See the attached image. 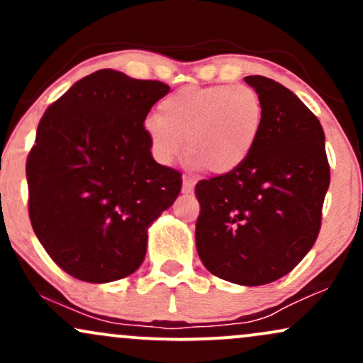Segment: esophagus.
I'll return each mask as SVG.
<instances>
[{"mask_svg":"<svg viewBox=\"0 0 363 363\" xmlns=\"http://www.w3.org/2000/svg\"><path fill=\"white\" fill-rule=\"evenodd\" d=\"M194 184H196V181L194 179H191V177H184L182 179V193L184 194H191L194 191Z\"/></svg>","mask_w":363,"mask_h":363,"instance_id":"34e87169","label":"esophagus"}]
</instances>
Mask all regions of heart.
<instances>
[{
  "label": "heart",
  "mask_w": 363,
  "mask_h": 363,
  "mask_svg": "<svg viewBox=\"0 0 363 363\" xmlns=\"http://www.w3.org/2000/svg\"><path fill=\"white\" fill-rule=\"evenodd\" d=\"M264 126V106L245 85L189 86L158 104L145 124L153 157L172 164L184 150L191 164L215 176L235 172L252 155Z\"/></svg>",
  "instance_id": "heart-1"
}]
</instances>
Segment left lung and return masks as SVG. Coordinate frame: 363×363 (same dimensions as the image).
<instances>
[{
  "label": "left lung",
  "instance_id": "obj_1",
  "mask_svg": "<svg viewBox=\"0 0 363 363\" xmlns=\"http://www.w3.org/2000/svg\"><path fill=\"white\" fill-rule=\"evenodd\" d=\"M264 106L252 155L235 172L196 184V249L215 277L245 286L285 277L320 228L329 164L319 119L272 78L245 77Z\"/></svg>",
  "mask_w": 363,
  "mask_h": 363
}]
</instances>
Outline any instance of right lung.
<instances>
[{
  "label": "right lung",
  "mask_w": 363,
  "mask_h": 363,
  "mask_svg": "<svg viewBox=\"0 0 363 363\" xmlns=\"http://www.w3.org/2000/svg\"><path fill=\"white\" fill-rule=\"evenodd\" d=\"M170 90L99 69L51 104L27 158L28 216L51 259L89 283L129 277L148 227L181 193V172L157 164L145 129Z\"/></svg>",
  "instance_id": "obj_1"
}]
</instances>
